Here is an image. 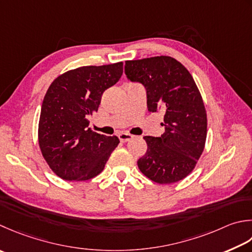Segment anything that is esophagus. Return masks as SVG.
<instances>
[{"label":"esophagus","mask_w":252,"mask_h":252,"mask_svg":"<svg viewBox=\"0 0 252 252\" xmlns=\"http://www.w3.org/2000/svg\"><path fill=\"white\" fill-rule=\"evenodd\" d=\"M118 136H119V140L121 142H127V141L133 139V135L130 134V133H126V132H121Z\"/></svg>","instance_id":"obj_1"}]
</instances>
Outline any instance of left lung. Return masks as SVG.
<instances>
[{
  "label": "left lung",
  "instance_id": "obj_1",
  "mask_svg": "<svg viewBox=\"0 0 252 252\" xmlns=\"http://www.w3.org/2000/svg\"><path fill=\"white\" fill-rule=\"evenodd\" d=\"M131 82L144 85L147 108L161 111L165 132L144 136L147 151L137 160L142 174L160 185L185 179L204 150L208 119L203 99L189 71L167 56L126 61Z\"/></svg>",
  "mask_w": 252,
  "mask_h": 252
}]
</instances>
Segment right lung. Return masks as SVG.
Returning a JSON list of instances; mask_svg holds the SVG:
<instances>
[{
	"label": "right lung",
	"mask_w": 252,
	"mask_h": 252,
	"mask_svg": "<svg viewBox=\"0 0 252 252\" xmlns=\"http://www.w3.org/2000/svg\"><path fill=\"white\" fill-rule=\"evenodd\" d=\"M123 63L90 65L61 74L43 98L38 126L41 154L51 170L68 181L90 180L105 168L120 141L90 127L103 92L120 80Z\"/></svg>",
	"instance_id": "right-lung-1"
}]
</instances>
